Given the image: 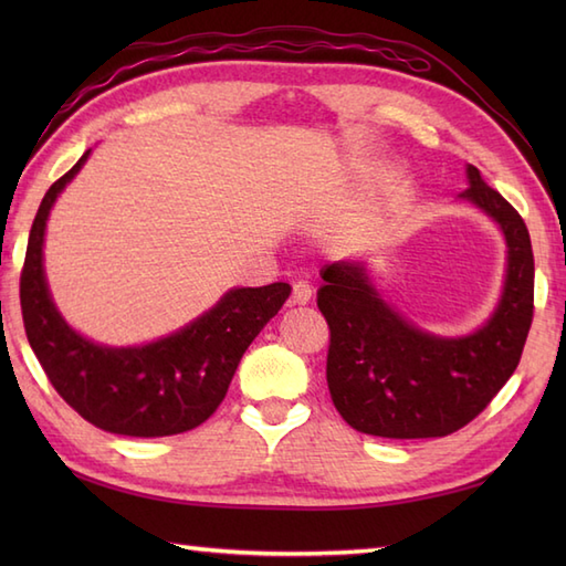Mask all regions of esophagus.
Instances as JSON below:
<instances>
[{
    "instance_id": "esophagus-1",
    "label": "esophagus",
    "mask_w": 566,
    "mask_h": 566,
    "mask_svg": "<svg viewBox=\"0 0 566 566\" xmlns=\"http://www.w3.org/2000/svg\"><path fill=\"white\" fill-rule=\"evenodd\" d=\"M311 294H314V290H311V284L298 280V282L292 284V298H290V302L294 306H304V304L311 302Z\"/></svg>"
}]
</instances>
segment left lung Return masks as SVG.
<instances>
[{"mask_svg": "<svg viewBox=\"0 0 566 566\" xmlns=\"http://www.w3.org/2000/svg\"><path fill=\"white\" fill-rule=\"evenodd\" d=\"M462 199L499 221L509 276L496 314L467 338H436L381 302L359 262L323 270L318 308L328 323L326 379L347 426L379 438H442L474 420L511 379L533 323L535 260L525 221L474 165Z\"/></svg>", "mask_w": 566, "mask_h": 566, "instance_id": "8db88e82", "label": "left lung"}]
</instances>
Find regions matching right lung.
<instances>
[{"label":"right lung","instance_id":"right-lung-1","mask_svg":"<svg viewBox=\"0 0 566 566\" xmlns=\"http://www.w3.org/2000/svg\"><path fill=\"white\" fill-rule=\"evenodd\" d=\"M90 150L55 179L35 213L21 268V316L31 350L63 401L106 432L130 438L177 436L201 426L226 399L240 357L290 298L274 282L231 290L187 328L143 347H102L72 331L48 294L43 233L55 197Z\"/></svg>","mask_w":566,"mask_h":566}]
</instances>
